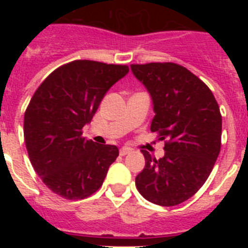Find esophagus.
I'll use <instances>...</instances> for the list:
<instances>
[{
    "mask_svg": "<svg viewBox=\"0 0 248 248\" xmlns=\"http://www.w3.org/2000/svg\"><path fill=\"white\" fill-rule=\"evenodd\" d=\"M130 151H131V150H130V149H129V148H122V149H120L119 153H120V155H122V156H124V155L129 154Z\"/></svg>",
    "mask_w": 248,
    "mask_h": 248,
    "instance_id": "34e87169",
    "label": "esophagus"
}]
</instances>
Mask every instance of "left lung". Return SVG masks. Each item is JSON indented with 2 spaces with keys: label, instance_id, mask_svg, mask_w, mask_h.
I'll return each instance as SVG.
<instances>
[{
  "label": "left lung",
  "instance_id": "left-lung-1",
  "mask_svg": "<svg viewBox=\"0 0 248 248\" xmlns=\"http://www.w3.org/2000/svg\"><path fill=\"white\" fill-rule=\"evenodd\" d=\"M130 68L153 99L150 130L165 140L163 157L156 160L143 151L145 168L135 185L150 202L179 205L200 190L220 154V108L209 87L183 65L166 62Z\"/></svg>",
  "mask_w": 248,
  "mask_h": 248
}]
</instances>
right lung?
<instances>
[{"instance_id":"right-lung-1","label":"right lung","mask_w":248,"mask_h":248,"mask_svg":"<svg viewBox=\"0 0 248 248\" xmlns=\"http://www.w3.org/2000/svg\"><path fill=\"white\" fill-rule=\"evenodd\" d=\"M128 72V65L73 61L57 68L34 92L23 122L26 148L34 171L54 194L82 200L103 185L119 150L87 140L82 129Z\"/></svg>"}]
</instances>
